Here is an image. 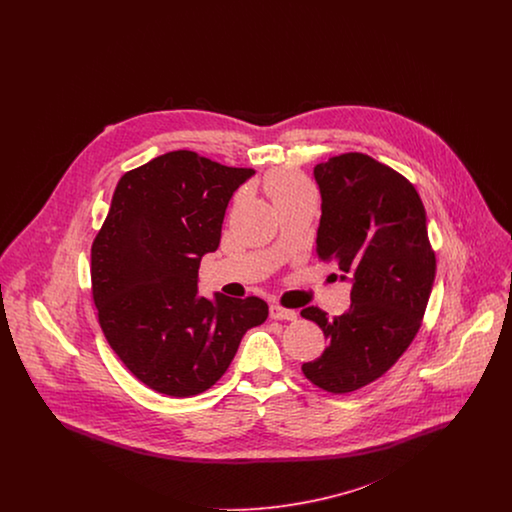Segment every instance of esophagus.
Listing matches in <instances>:
<instances>
[{
    "mask_svg": "<svg viewBox=\"0 0 512 512\" xmlns=\"http://www.w3.org/2000/svg\"><path fill=\"white\" fill-rule=\"evenodd\" d=\"M270 318L274 320H295L297 313L293 309H286L280 305H270Z\"/></svg>",
    "mask_w": 512,
    "mask_h": 512,
    "instance_id": "34e87169",
    "label": "esophagus"
}]
</instances>
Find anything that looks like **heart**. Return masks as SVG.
<instances>
[{"label":"heart","mask_w":512,"mask_h":512,"mask_svg":"<svg viewBox=\"0 0 512 512\" xmlns=\"http://www.w3.org/2000/svg\"><path fill=\"white\" fill-rule=\"evenodd\" d=\"M265 190L276 207L307 197L317 199L313 186L301 174L286 169L270 172L265 180Z\"/></svg>","instance_id":"b5f03b06"}]
</instances>
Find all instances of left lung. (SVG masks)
<instances>
[{"mask_svg": "<svg viewBox=\"0 0 512 512\" xmlns=\"http://www.w3.org/2000/svg\"><path fill=\"white\" fill-rule=\"evenodd\" d=\"M322 217L318 259L351 280V307L330 318L318 307L328 345L301 370L320 390L351 393L386 374L413 343L436 278L426 211L413 184L365 153H341L315 167Z\"/></svg>", "mask_w": 512, "mask_h": 512, "instance_id": "1", "label": "left lung"}]
</instances>
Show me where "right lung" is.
I'll list each match as a JSON object with an SVG mask.
<instances>
[{"mask_svg": "<svg viewBox=\"0 0 512 512\" xmlns=\"http://www.w3.org/2000/svg\"><path fill=\"white\" fill-rule=\"evenodd\" d=\"M253 169L178 149L126 172L92 244V297L111 349L147 388L171 397L209 390L268 305L197 295L232 194Z\"/></svg>", "mask_w": 512, "mask_h": 512, "instance_id": "right-lung-1", "label": "right lung"}]
</instances>
